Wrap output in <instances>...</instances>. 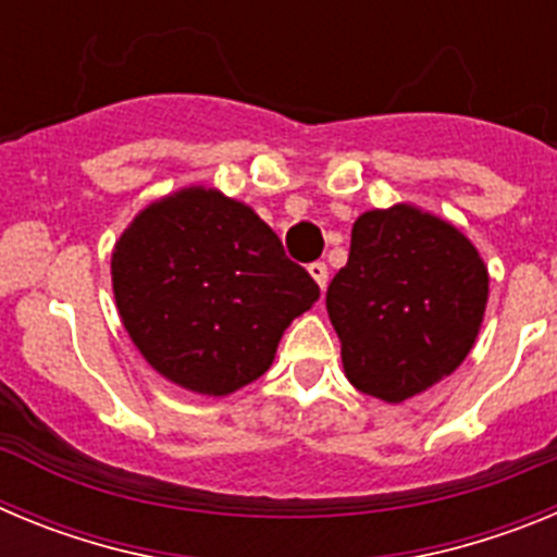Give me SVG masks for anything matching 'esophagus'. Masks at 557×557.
<instances>
[{
  "label": "esophagus",
  "instance_id": "obj_1",
  "mask_svg": "<svg viewBox=\"0 0 557 557\" xmlns=\"http://www.w3.org/2000/svg\"><path fill=\"white\" fill-rule=\"evenodd\" d=\"M309 275H312L314 284H318V287L326 289V282H329V268H326V262H312V264H309Z\"/></svg>",
  "mask_w": 557,
  "mask_h": 557
}]
</instances>
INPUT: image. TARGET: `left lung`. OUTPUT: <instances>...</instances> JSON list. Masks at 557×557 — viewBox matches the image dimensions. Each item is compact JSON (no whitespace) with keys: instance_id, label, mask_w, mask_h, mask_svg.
<instances>
[{"instance_id":"left-lung-1","label":"left lung","mask_w":557,"mask_h":557,"mask_svg":"<svg viewBox=\"0 0 557 557\" xmlns=\"http://www.w3.org/2000/svg\"><path fill=\"white\" fill-rule=\"evenodd\" d=\"M488 268L451 223L416 206L373 209L351 228V253L326 293L357 391L387 405L424 393L474 346Z\"/></svg>"}]
</instances>
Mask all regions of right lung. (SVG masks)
Segmentation results:
<instances>
[{"instance_id": "add662e5", "label": "right lung", "mask_w": 557, "mask_h": 557, "mask_svg": "<svg viewBox=\"0 0 557 557\" xmlns=\"http://www.w3.org/2000/svg\"><path fill=\"white\" fill-rule=\"evenodd\" d=\"M111 282L141 357L203 396H228L262 376L284 329L321 298L250 206L203 186L133 218L113 245Z\"/></svg>"}]
</instances>
